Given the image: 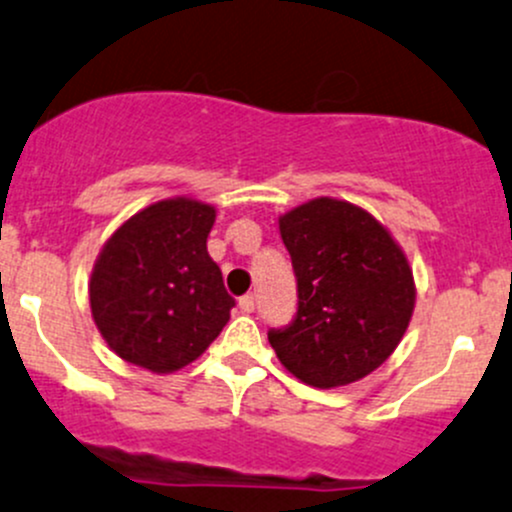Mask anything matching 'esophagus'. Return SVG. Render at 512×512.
I'll use <instances>...</instances> for the list:
<instances>
[{
    "label": "esophagus",
    "mask_w": 512,
    "mask_h": 512,
    "mask_svg": "<svg viewBox=\"0 0 512 512\" xmlns=\"http://www.w3.org/2000/svg\"><path fill=\"white\" fill-rule=\"evenodd\" d=\"M239 307H241V312H254L256 310V298H254V295H244V298H239Z\"/></svg>",
    "instance_id": "1"
}]
</instances>
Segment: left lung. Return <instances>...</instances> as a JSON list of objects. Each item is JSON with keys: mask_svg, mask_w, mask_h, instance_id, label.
<instances>
[{"mask_svg": "<svg viewBox=\"0 0 512 512\" xmlns=\"http://www.w3.org/2000/svg\"><path fill=\"white\" fill-rule=\"evenodd\" d=\"M298 280V312L268 342L280 364L315 388L376 371L395 351L415 307L403 249L361 207L317 197L278 219Z\"/></svg>", "mask_w": 512, "mask_h": 512, "instance_id": "8db88e82", "label": "left lung"}]
</instances>
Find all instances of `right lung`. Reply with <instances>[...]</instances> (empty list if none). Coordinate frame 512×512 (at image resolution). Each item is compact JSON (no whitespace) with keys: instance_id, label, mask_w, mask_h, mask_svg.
Here are the masks:
<instances>
[{"instance_id":"add662e5","label":"right lung","mask_w":512,"mask_h":512,"mask_svg":"<svg viewBox=\"0 0 512 512\" xmlns=\"http://www.w3.org/2000/svg\"><path fill=\"white\" fill-rule=\"evenodd\" d=\"M212 205L173 197L126 219L90 278V307L109 349L129 364L170 373L192 364L224 324L234 298L207 254Z\"/></svg>"}]
</instances>
